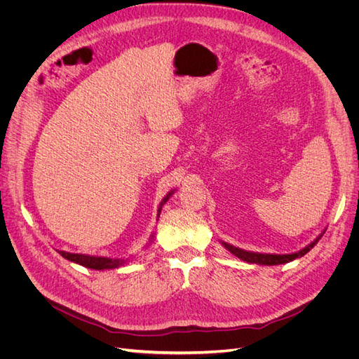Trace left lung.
<instances>
[{
    "label": "left lung",
    "instance_id": "8db88e82",
    "mask_svg": "<svg viewBox=\"0 0 359 359\" xmlns=\"http://www.w3.org/2000/svg\"><path fill=\"white\" fill-rule=\"evenodd\" d=\"M319 240V238H318ZM318 240L311 243L309 247L302 248L301 252L298 253H292V255H262V253H252V252H244V250L241 248H236L233 245H229L224 243V247L229 250L231 253H233L236 257H240L243 260H245V262H250V264H259V265H280V264H287L290 262V260L297 259L299 256H304L307 252H310V250L313 248V245L318 243Z\"/></svg>",
    "mask_w": 359,
    "mask_h": 359
}]
</instances>
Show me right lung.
<instances>
[{
  "instance_id": "add662e5",
  "label": "right lung",
  "mask_w": 359,
  "mask_h": 359,
  "mask_svg": "<svg viewBox=\"0 0 359 359\" xmlns=\"http://www.w3.org/2000/svg\"><path fill=\"white\" fill-rule=\"evenodd\" d=\"M173 191H170L168 196L161 201L158 212L161 211V206L165 205L169 199V196ZM62 257H66L67 260H72L74 264H79L82 266L91 268V269H112L118 268L124 264V260L119 259H107V257H95V256H88V255H78V253H67V252H58Z\"/></svg>"
}]
</instances>
